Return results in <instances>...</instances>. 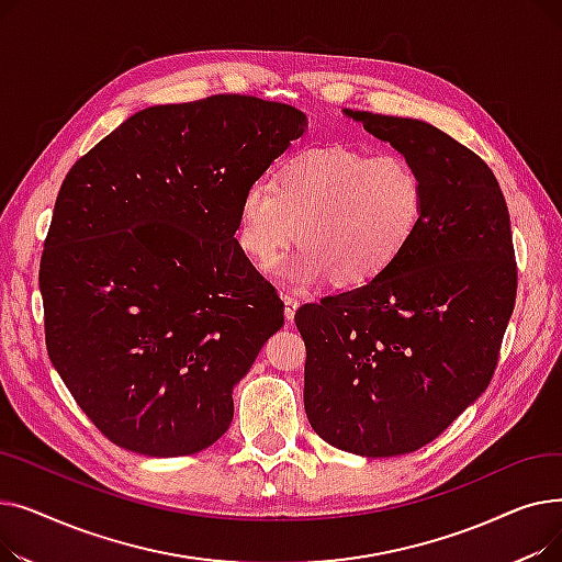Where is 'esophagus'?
<instances>
[{
    "label": "esophagus",
    "mask_w": 562,
    "mask_h": 562,
    "mask_svg": "<svg viewBox=\"0 0 562 562\" xmlns=\"http://www.w3.org/2000/svg\"><path fill=\"white\" fill-rule=\"evenodd\" d=\"M301 307V301L293 299V296H284V316L286 321H293V316H296V310Z\"/></svg>",
    "instance_id": "obj_1"
}]
</instances>
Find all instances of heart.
<instances>
[{
    "label": "heart",
    "mask_w": 562,
    "mask_h": 562,
    "mask_svg": "<svg viewBox=\"0 0 562 562\" xmlns=\"http://www.w3.org/2000/svg\"><path fill=\"white\" fill-rule=\"evenodd\" d=\"M424 210V175L405 155L335 143L286 157L273 182H250L236 236L266 263L299 232L303 248L273 263L280 278L312 284L330 276L339 286H362L392 269Z\"/></svg>",
    "instance_id": "heart-1"
}]
</instances>
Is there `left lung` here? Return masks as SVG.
Here are the masks:
<instances>
[{"instance_id":"1","label":"left lung","mask_w":562,"mask_h":562,"mask_svg":"<svg viewBox=\"0 0 562 562\" xmlns=\"http://www.w3.org/2000/svg\"><path fill=\"white\" fill-rule=\"evenodd\" d=\"M346 113L419 168L424 218L392 269L293 318L314 432L341 451L390 458L426 447L487 390L517 261L506 198L476 153L424 121Z\"/></svg>"}]
</instances>
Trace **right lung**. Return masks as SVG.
I'll list each match as a JSON object with an SVG mask.
<instances>
[{"label":"right lung","mask_w":562,"mask_h":562,"mask_svg":"<svg viewBox=\"0 0 562 562\" xmlns=\"http://www.w3.org/2000/svg\"><path fill=\"white\" fill-rule=\"evenodd\" d=\"M305 125L236 93L147 106L68 170L38 273L45 344L113 445L177 458L229 428L232 387L284 323L234 239L239 202Z\"/></svg>","instance_id":"add662e5"}]
</instances>
